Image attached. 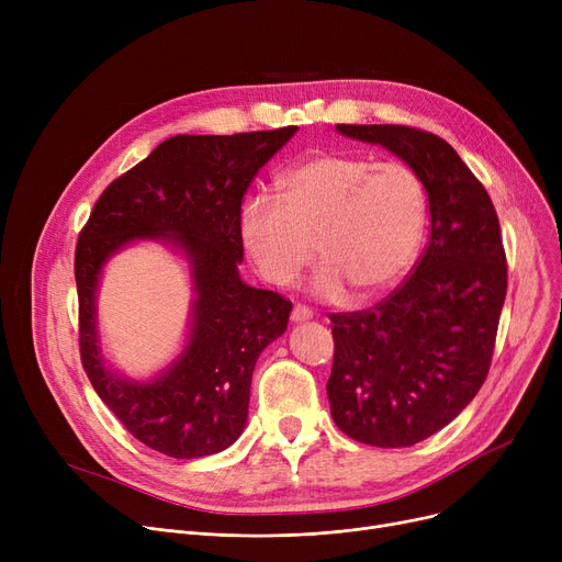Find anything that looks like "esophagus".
<instances>
[{"label":"esophagus","mask_w":562,"mask_h":562,"mask_svg":"<svg viewBox=\"0 0 562 562\" xmlns=\"http://www.w3.org/2000/svg\"><path fill=\"white\" fill-rule=\"evenodd\" d=\"M314 314H312V310L310 307H305V305H293V310H291V321H296V323H301V321H310Z\"/></svg>","instance_id":"obj_1"}]
</instances>
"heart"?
<instances>
[{
  "label": "heart",
  "instance_id": "heart-1",
  "mask_svg": "<svg viewBox=\"0 0 562 562\" xmlns=\"http://www.w3.org/2000/svg\"><path fill=\"white\" fill-rule=\"evenodd\" d=\"M280 189L282 202L252 195L239 218L244 248L271 284L296 282L318 255L321 299H339L346 284L373 296L417 259L428 202L407 164L326 153L284 170Z\"/></svg>",
  "mask_w": 562,
  "mask_h": 562
}]
</instances>
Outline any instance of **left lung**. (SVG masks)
I'll return each mask as SVG.
<instances>
[{"instance_id":"8db88e82","label":"left lung","mask_w":562,"mask_h":562,"mask_svg":"<svg viewBox=\"0 0 562 562\" xmlns=\"http://www.w3.org/2000/svg\"><path fill=\"white\" fill-rule=\"evenodd\" d=\"M387 147L428 193L430 241L412 276L371 310L330 314L337 428L403 449L451 424L490 371L508 266L494 204L453 147L405 125H337Z\"/></svg>"}]
</instances>
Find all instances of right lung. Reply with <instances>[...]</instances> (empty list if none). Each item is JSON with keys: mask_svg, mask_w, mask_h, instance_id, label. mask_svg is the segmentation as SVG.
<instances>
[{"mask_svg": "<svg viewBox=\"0 0 562 562\" xmlns=\"http://www.w3.org/2000/svg\"><path fill=\"white\" fill-rule=\"evenodd\" d=\"M299 127L164 140L95 202L75 252L83 371L138 441L191 460L232 447L246 428L259 352L284 330L291 303L239 276L241 202L259 168ZM138 238H164L192 263L190 341L155 381L138 383L101 358L94 296L103 263Z\"/></svg>", "mask_w": 562, "mask_h": 562, "instance_id": "1", "label": "right lung"}]
</instances>
